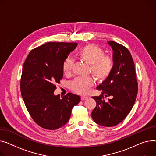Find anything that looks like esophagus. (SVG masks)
I'll list each match as a JSON object with an SVG mask.
<instances>
[{"mask_svg":"<svg viewBox=\"0 0 156 156\" xmlns=\"http://www.w3.org/2000/svg\"><path fill=\"white\" fill-rule=\"evenodd\" d=\"M87 98H88V97H85V96H81V99L82 101L86 100Z\"/></svg>","mask_w":156,"mask_h":156,"instance_id":"1","label":"esophagus"}]
</instances>
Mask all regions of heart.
<instances>
[{"label":"heart","mask_w":156,"mask_h":156,"mask_svg":"<svg viewBox=\"0 0 156 156\" xmlns=\"http://www.w3.org/2000/svg\"><path fill=\"white\" fill-rule=\"evenodd\" d=\"M77 55L81 60L90 65V71L97 81L102 82L110 76L113 67V59L110 56L105 55L101 48L92 44H87L80 49ZM73 66V61L66 58L62 65L65 75L71 74ZM93 85L94 80L91 77H80L71 81L70 87L78 94H85Z\"/></svg>","instance_id":"obj_1"}]
</instances>
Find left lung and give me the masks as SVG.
Listing matches in <instances>:
<instances>
[{"instance_id": "1", "label": "left lung", "mask_w": 156, "mask_h": 156, "mask_svg": "<svg viewBox=\"0 0 156 156\" xmlns=\"http://www.w3.org/2000/svg\"><path fill=\"white\" fill-rule=\"evenodd\" d=\"M113 53V67L110 76L97 89L100 96L92 97L97 105L91 117L101 126H115L126 118L136 101L138 83L135 65L128 49L115 41H110ZM108 97L107 101L105 98Z\"/></svg>"}]
</instances>
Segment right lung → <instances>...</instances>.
<instances>
[{
    "label": "right lung",
    "mask_w": 156,
    "mask_h": 156,
    "mask_svg": "<svg viewBox=\"0 0 156 156\" xmlns=\"http://www.w3.org/2000/svg\"><path fill=\"white\" fill-rule=\"evenodd\" d=\"M76 43H48L31 51L23 68L20 91L26 108L41 127L56 130L68 122L73 108L80 101L69 93L60 98L54 91L63 78V61Z\"/></svg>",
    "instance_id": "add662e5"
}]
</instances>
